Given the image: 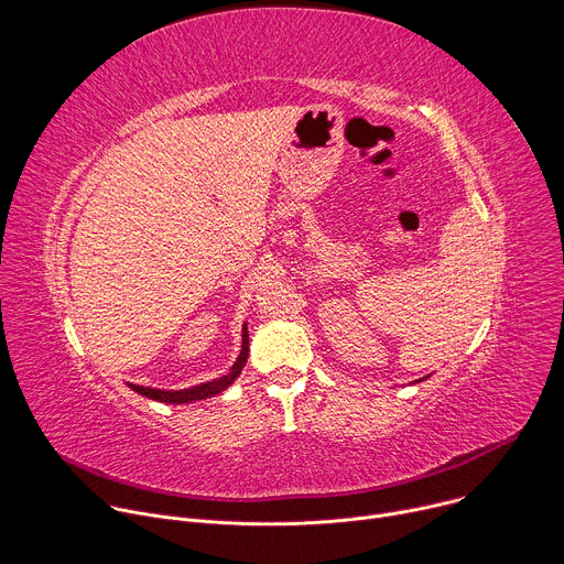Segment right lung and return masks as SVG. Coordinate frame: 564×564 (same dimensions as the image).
<instances>
[{"mask_svg":"<svg viewBox=\"0 0 564 564\" xmlns=\"http://www.w3.org/2000/svg\"><path fill=\"white\" fill-rule=\"evenodd\" d=\"M248 352H250V337H248V328H243V346H240V355L225 377H218V379H212V381H205L200 386H192L185 390H158V388H147V386H135V383H131V390H135L138 394H144L149 399H155V401H165V404H189V401L207 399V397L223 392L240 375V370H243V366L248 361Z\"/></svg>","mask_w":564,"mask_h":564,"instance_id":"1","label":"right lung"}]
</instances>
